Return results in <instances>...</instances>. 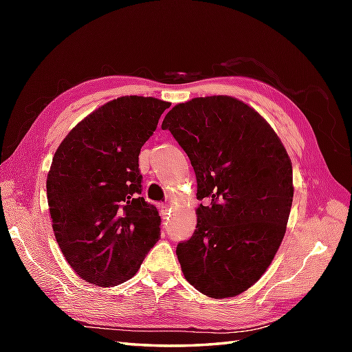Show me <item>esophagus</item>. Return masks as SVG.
I'll return each instance as SVG.
<instances>
[{"label": "esophagus", "mask_w": 352, "mask_h": 352, "mask_svg": "<svg viewBox=\"0 0 352 352\" xmlns=\"http://www.w3.org/2000/svg\"><path fill=\"white\" fill-rule=\"evenodd\" d=\"M169 207H170V204H169V203H163V204L160 206L162 214H168V212H169Z\"/></svg>", "instance_id": "1"}]
</instances>
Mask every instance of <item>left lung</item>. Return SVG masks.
<instances>
[{
  "mask_svg": "<svg viewBox=\"0 0 352 352\" xmlns=\"http://www.w3.org/2000/svg\"><path fill=\"white\" fill-rule=\"evenodd\" d=\"M197 175V230L178 243L184 278L216 300L256 284L286 233L292 162L266 119L227 95L177 104L162 122Z\"/></svg>",
  "mask_w": 352,
  "mask_h": 352,
  "instance_id": "obj_1",
  "label": "left lung"
}]
</instances>
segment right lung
I'll list each match as a JSON object with an SVG mask.
<instances>
[{
  "instance_id": "add662e5",
  "label": "right lung",
  "mask_w": 352,
  "mask_h": 352,
  "mask_svg": "<svg viewBox=\"0 0 352 352\" xmlns=\"http://www.w3.org/2000/svg\"><path fill=\"white\" fill-rule=\"evenodd\" d=\"M170 102L121 96L94 110L52 157L47 197L56 241L80 278L118 286L160 237V216L140 197L139 153Z\"/></svg>"
}]
</instances>
